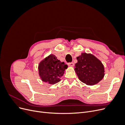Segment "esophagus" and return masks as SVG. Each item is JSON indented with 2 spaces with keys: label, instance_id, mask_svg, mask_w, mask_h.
<instances>
[{
  "label": "esophagus",
  "instance_id": "1",
  "mask_svg": "<svg viewBox=\"0 0 125 125\" xmlns=\"http://www.w3.org/2000/svg\"><path fill=\"white\" fill-rule=\"evenodd\" d=\"M68 65L70 67H73L74 66V63L73 62H69L68 63Z\"/></svg>",
  "mask_w": 125,
  "mask_h": 125
}]
</instances>
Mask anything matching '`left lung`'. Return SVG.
Segmentation results:
<instances>
[{
	"label": "left lung",
	"mask_w": 125,
	"mask_h": 125,
	"mask_svg": "<svg viewBox=\"0 0 125 125\" xmlns=\"http://www.w3.org/2000/svg\"><path fill=\"white\" fill-rule=\"evenodd\" d=\"M74 71L81 82L89 85L98 83L104 77V67L100 60L91 54L82 53L77 57Z\"/></svg>",
	"instance_id": "obj_1"
}]
</instances>
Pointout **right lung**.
I'll return each mask as SVG.
<instances>
[{"label": "right lung", "instance_id": "1", "mask_svg": "<svg viewBox=\"0 0 125 125\" xmlns=\"http://www.w3.org/2000/svg\"><path fill=\"white\" fill-rule=\"evenodd\" d=\"M68 66L51 54L40 62L39 65L40 77L43 82L54 84L60 81Z\"/></svg>", "mask_w": 125, "mask_h": 125}]
</instances>
